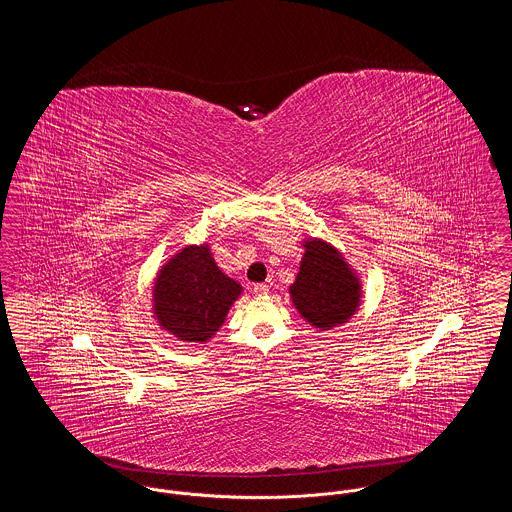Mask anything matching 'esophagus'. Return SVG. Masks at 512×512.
Masks as SVG:
<instances>
[{
    "mask_svg": "<svg viewBox=\"0 0 512 512\" xmlns=\"http://www.w3.org/2000/svg\"><path fill=\"white\" fill-rule=\"evenodd\" d=\"M253 292H255V295H267L268 286L267 284H255V286H253Z\"/></svg>",
    "mask_w": 512,
    "mask_h": 512,
    "instance_id": "obj_1",
    "label": "esophagus"
}]
</instances>
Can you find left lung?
<instances>
[{
  "mask_svg": "<svg viewBox=\"0 0 512 512\" xmlns=\"http://www.w3.org/2000/svg\"><path fill=\"white\" fill-rule=\"evenodd\" d=\"M301 317L328 330L357 311L359 284L340 253L322 242H307L295 284L290 288Z\"/></svg>",
  "mask_w": 512,
  "mask_h": 512,
  "instance_id": "8db88e82",
  "label": "left lung"
}]
</instances>
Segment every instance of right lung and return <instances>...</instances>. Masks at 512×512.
<instances>
[{
  "instance_id": "right-lung-1",
  "label": "right lung",
  "mask_w": 512,
  "mask_h": 512,
  "mask_svg": "<svg viewBox=\"0 0 512 512\" xmlns=\"http://www.w3.org/2000/svg\"><path fill=\"white\" fill-rule=\"evenodd\" d=\"M240 292V284L215 265L207 245H190L157 276L155 315L176 338L207 341Z\"/></svg>"
}]
</instances>
